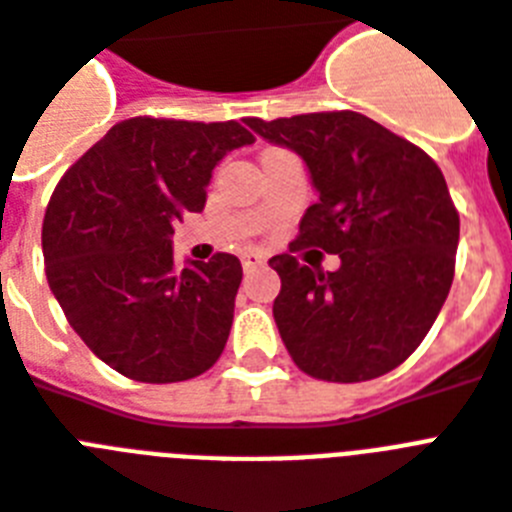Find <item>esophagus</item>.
<instances>
[{
    "label": "esophagus",
    "mask_w": 512,
    "mask_h": 512,
    "mask_svg": "<svg viewBox=\"0 0 512 512\" xmlns=\"http://www.w3.org/2000/svg\"><path fill=\"white\" fill-rule=\"evenodd\" d=\"M241 265H244V271H255V268H260V265H265V257L257 255V252H244V257H241Z\"/></svg>",
    "instance_id": "34e87169"
}]
</instances>
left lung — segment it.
<instances>
[{"label":"left lung","mask_w":512,"mask_h":512,"mask_svg":"<svg viewBox=\"0 0 512 512\" xmlns=\"http://www.w3.org/2000/svg\"><path fill=\"white\" fill-rule=\"evenodd\" d=\"M244 124L295 151L319 193L292 247L340 255L327 273L271 257L281 279L273 319L292 361L327 382L374 380L404 364L454 279L460 215L438 164L356 111Z\"/></svg>","instance_id":"8db88e82"}]
</instances>
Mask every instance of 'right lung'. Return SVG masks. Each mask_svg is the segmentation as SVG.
I'll list each match as a JSON object with an SVG mask.
<instances>
[{
  "label": "right lung",
  "instance_id": "right-lung-1",
  "mask_svg": "<svg viewBox=\"0 0 512 512\" xmlns=\"http://www.w3.org/2000/svg\"><path fill=\"white\" fill-rule=\"evenodd\" d=\"M255 138L239 122L135 116L63 175L42 225L44 271L84 345L124 377L183 382L215 364L233 324L239 257L175 263L172 233L201 212L212 170Z\"/></svg>",
  "mask_w": 512,
  "mask_h": 512
}]
</instances>
